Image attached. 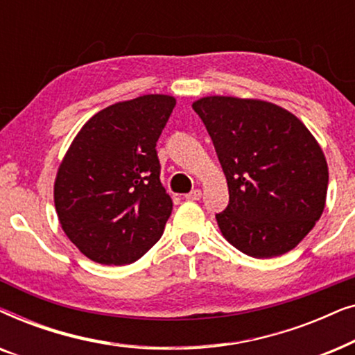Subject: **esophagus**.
Segmentation results:
<instances>
[{
    "instance_id": "obj_1",
    "label": "esophagus",
    "mask_w": 355,
    "mask_h": 355,
    "mask_svg": "<svg viewBox=\"0 0 355 355\" xmlns=\"http://www.w3.org/2000/svg\"><path fill=\"white\" fill-rule=\"evenodd\" d=\"M200 197H202V191H200V189H193L192 192L186 193L187 200H200Z\"/></svg>"
}]
</instances>
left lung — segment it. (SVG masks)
Wrapping results in <instances>:
<instances>
[{
  "mask_svg": "<svg viewBox=\"0 0 355 355\" xmlns=\"http://www.w3.org/2000/svg\"><path fill=\"white\" fill-rule=\"evenodd\" d=\"M192 108L226 174L230 203L216 213L223 236L255 259L294 249L324 208L328 166L293 113L261 100L207 96Z\"/></svg>",
  "mask_w": 355,
  "mask_h": 355,
  "instance_id": "8db88e82",
  "label": "left lung"
}]
</instances>
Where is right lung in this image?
<instances>
[{
	"label": "right lung",
	"mask_w": 355,
	"mask_h": 355,
	"mask_svg": "<svg viewBox=\"0 0 355 355\" xmlns=\"http://www.w3.org/2000/svg\"><path fill=\"white\" fill-rule=\"evenodd\" d=\"M176 100L144 95L101 110L76 135L55 182L72 244L101 265H128L157 244L173 210L157 142Z\"/></svg>",
	"instance_id": "right-lung-1"
}]
</instances>
